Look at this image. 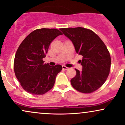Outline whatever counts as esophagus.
Wrapping results in <instances>:
<instances>
[{"instance_id": "1", "label": "esophagus", "mask_w": 125, "mask_h": 125, "mask_svg": "<svg viewBox=\"0 0 125 125\" xmlns=\"http://www.w3.org/2000/svg\"><path fill=\"white\" fill-rule=\"evenodd\" d=\"M62 69H64V70H68L69 69L68 67H67L66 66H63Z\"/></svg>"}]
</instances>
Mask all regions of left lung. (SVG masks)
<instances>
[{
	"label": "left lung",
	"mask_w": 125,
	"mask_h": 125,
	"mask_svg": "<svg viewBox=\"0 0 125 125\" xmlns=\"http://www.w3.org/2000/svg\"><path fill=\"white\" fill-rule=\"evenodd\" d=\"M73 44L82 71L75 69L76 74L71 80L72 86L80 92L90 94L100 88L106 81L110 70L109 52L102 39L94 31L82 27L61 28Z\"/></svg>",
	"instance_id": "1"
}]
</instances>
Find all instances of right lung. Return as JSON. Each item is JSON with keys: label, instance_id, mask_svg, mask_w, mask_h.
Wrapping results in <instances>:
<instances>
[{"label": "right lung", "instance_id": "obj_1", "mask_svg": "<svg viewBox=\"0 0 125 125\" xmlns=\"http://www.w3.org/2000/svg\"><path fill=\"white\" fill-rule=\"evenodd\" d=\"M62 33L56 29L42 28L35 30L26 37L19 45L14 60L16 77L25 91L41 95L53 87L55 79L62 66H51L44 63L49 46Z\"/></svg>", "mask_w": 125, "mask_h": 125}]
</instances>
